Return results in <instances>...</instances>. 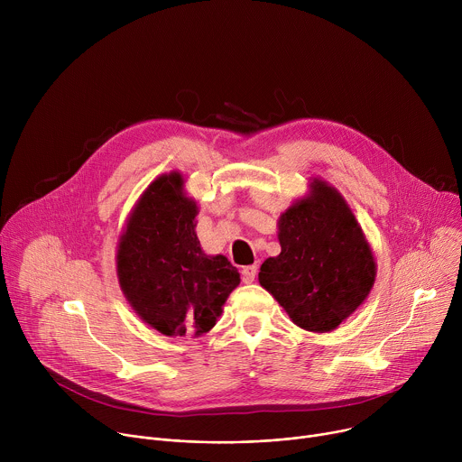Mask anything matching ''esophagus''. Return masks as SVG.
Segmentation results:
<instances>
[{
    "label": "esophagus",
    "mask_w": 462,
    "mask_h": 462,
    "mask_svg": "<svg viewBox=\"0 0 462 462\" xmlns=\"http://www.w3.org/2000/svg\"><path fill=\"white\" fill-rule=\"evenodd\" d=\"M257 276V265H248V267H243L241 271V278L245 283H252Z\"/></svg>",
    "instance_id": "obj_1"
}]
</instances>
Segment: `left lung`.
Segmentation results:
<instances>
[{"label":"left lung","mask_w":462,"mask_h":462,"mask_svg":"<svg viewBox=\"0 0 462 462\" xmlns=\"http://www.w3.org/2000/svg\"><path fill=\"white\" fill-rule=\"evenodd\" d=\"M307 199L280 217L282 252L261 265L259 283L312 333L349 318L374 283V259L342 195L314 180Z\"/></svg>","instance_id":"left-lung-1"}]
</instances>
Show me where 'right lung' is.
<instances>
[{
    "label": "right lung",
    "mask_w": 462,
    "mask_h": 462,
    "mask_svg": "<svg viewBox=\"0 0 462 462\" xmlns=\"http://www.w3.org/2000/svg\"><path fill=\"white\" fill-rule=\"evenodd\" d=\"M197 207L179 173L143 193L116 252L122 292L166 337H201L216 325L239 273L225 255H207L195 234Z\"/></svg>",
    "instance_id": "add662e5"
}]
</instances>
